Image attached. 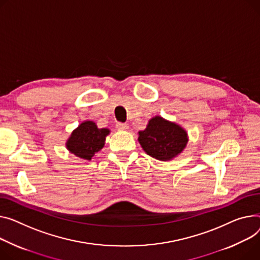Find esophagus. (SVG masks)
Instances as JSON below:
<instances>
[{"mask_svg": "<svg viewBox=\"0 0 260 260\" xmlns=\"http://www.w3.org/2000/svg\"><path fill=\"white\" fill-rule=\"evenodd\" d=\"M116 126H117V128H118L119 131H126V129H128V125L125 124V123H120V122H118V123L116 124Z\"/></svg>", "mask_w": 260, "mask_h": 260, "instance_id": "34e87169", "label": "esophagus"}]
</instances>
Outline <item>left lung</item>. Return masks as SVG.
<instances>
[{
    "label": "left lung",
    "instance_id": "8db88e82",
    "mask_svg": "<svg viewBox=\"0 0 260 260\" xmlns=\"http://www.w3.org/2000/svg\"><path fill=\"white\" fill-rule=\"evenodd\" d=\"M143 150L160 161H171L183 152L188 143V134L180 124L161 116L149 119L146 128L138 133Z\"/></svg>",
    "mask_w": 260,
    "mask_h": 260
}]
</instances>
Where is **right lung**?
Listing matches in <instances>:
<instances>
[{"label":"right lung","instance_id":"1","mask_svg":"<svg viewBox=\"0 0 260 260\" xmlns=\"http://www.w3.org/2000/svg\"><path fill=\"white\" fill-rule=\"evenodd\" d=\"M109 128H99L92 120L81 122L68 138L67 149L85 161H91L95 154L106 144V138L110 135Z\"/></svg>","mask_w":260,"mask_h":260}]
</instances>
